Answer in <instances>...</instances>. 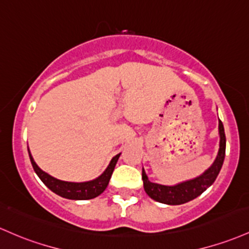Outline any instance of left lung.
I'll use <instances>...</instances> for the list:
<instances>
[{"label":"left lung","instance_id":"obj_1","mask_svg":"<svg viewBox=\"0 0 249 249\" xmlns=\"http://www.w3.org/2000/svg\"><path fill=\"white\" fill-rule=\"evenodd\" d=\"M218 135H220V145H218V152L214 163L203 174L195 178L177 183L175 185L160 184V183L150 181L143 168L142 177H143L144 190L147 195L152 200L160 202V203L169 204V206H178V204L187 203V202L198 197L215 182L221 168H222L223 160H225L226 135L223 124L220 119H218Z\"/></svg>","mask_w":249,"mask_h":249}]
</instances>
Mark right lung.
<instances>
[{
    "label": "right lung",
    "instance_id": "1",
    "mask_svg": "<svg viewBox=\"0 0 249 249\" xmlns=\"http://www.w3.org/2000/svg\"><path fill=\"white\" fill-rule=\"evenodd\" d=\"M28 154L29 158H31L33 169H34L37 176L40 177L41 181L45 183L46 187L49 188L53 193H55L56 195L61 196V197L74 201L91 200V198L97 197V196L104 193V190L107 188L112 173L114 170V166H116L120 157V154L114 156L111 160L110 164L105 169V171L100 176H98L97 178L86 182H67L55 178V177L51 176L46 171H43L42 169H40V166L35 163L34 158H33L31 151H29V147Z\"/></svg>",
    "mask_w": 249,
    "mask_h": 249
}]
</instances>
